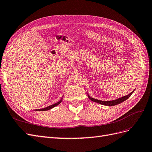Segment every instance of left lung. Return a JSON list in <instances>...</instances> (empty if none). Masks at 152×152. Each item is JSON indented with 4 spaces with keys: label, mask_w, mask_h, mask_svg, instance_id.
Segmentation results:
<instances>
[{
    "label": "left lung",
    "mask_w": 152,
    "mask_h": 152,
    "mask_svg": "<svg viewBox=\"0 0 152 152\" xmlns=\"http://www.w3.org/2000/svg\"><path fill=\"white\" fill-rule=\"evenodd\" d=\"M134 90L132 91V92H131V93L129 94H128V95L125 96H123V97H121L120 98H118L117 99L112 100V101H102V100L96 99L91 98L89 94H87V95H88L89 98L91 101H93V102H96V103H98L99 104H103V105L109 106V107H110V106H115V105H117V104H120V103L124 102V101H126V99H127L129 98L130 97V96H131V94L133 93V92H134Z\"/></svg>",
    "instance_id": "obj_1"
}]
</instances>
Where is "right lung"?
<instances>
[{
    "mask_svg": "<svg viewBox=\"0 0 152 152\" xmlns=\"http://www.w3.org/2000/svg\"><path fill=\"white\" fill-rule=\"evenodd\" d=\"M61 102H62V98L60 100H59L58 102L56 103L55 104H53L52 105H50V106H49V107H48L46 108H41V109H37L35 110H36V111H47V110H49L51 109V108H54L55 107H56V106L58 105L59 103H61Z\"/></svg>",
    "mask_w": 152,
    "mask_h": 152,
    "instance_id": "1",
    "label": "right lung"
}]
</instances>
